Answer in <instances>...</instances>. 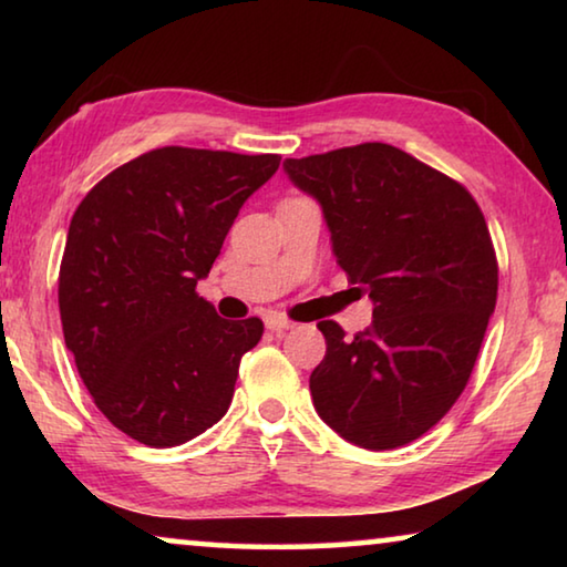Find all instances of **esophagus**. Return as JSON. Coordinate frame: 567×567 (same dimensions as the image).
I'll list each match as a JSON object with an SVG mask.
<instances>
[{"instance_id":"1","label":"esophagus","mask_w":567,"mask_h":567,"mask_svg":"<svg viewBox=\"0 0 567 567\" xmlns=\"http://www.w3.org/2000/svg\"><path fill=\"white\" fill-rule=\"evenodd\" d=\"M265 328L270 330V332H275V334H282V332H287V330H292L295 324H292L290 320L280 318V315H272V318L265 320Z\"/></svg>"}]
</instances>
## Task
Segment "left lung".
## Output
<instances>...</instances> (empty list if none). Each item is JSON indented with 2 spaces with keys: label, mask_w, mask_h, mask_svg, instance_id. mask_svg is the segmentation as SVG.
Returning a JSON list of instances; mask_svg holds the SVG:
<instances>
[{
  "label": "left lung",
  "mask_w": 567,
  "mask_h": 567,
  "mask_svg": "<svg viewBox=\"0 0 567 567\" xmlns=\"http://www.w3.org/2000/svg\"><path fill=\"white\" fill-rule=\"evenodd\" d=\"M320 205L332 255L372 300V328L328 340L312 370L318 415L348 443L392 450L427 433L465 390L497 300V262L470 192L392 145L285 159Z\"/></svg>",
  "instance_id": "obj_1"
}]
</instances>
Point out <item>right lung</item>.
Instances as JSON below:
<instances>
[{"label": "right lung", "instance_id": "1", "mask_svg": "<svg viewBox=\"0 0 567 567\" xmlns=\"http://www.w3.org/2000/svg\"><path fill=\"white\" fill-rule=\"evenodd\" d=\"M277 167L280 155L162 147L76 207L60 267L64 342L94 405L142 445L187 443L233 402L262 322L223 320L195 287Z\"/></svg>", "mask_w": 567, "mask_h": 567}]
</instances>
